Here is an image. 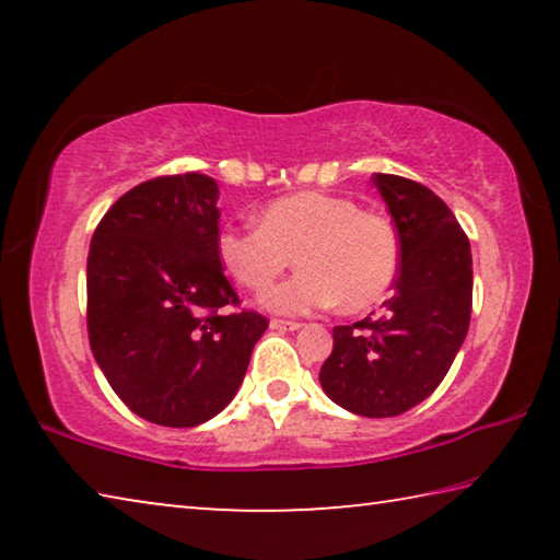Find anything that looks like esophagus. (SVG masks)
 <instances>
[{
	"instance_id": "34e87169",
	"label": "esophagus",
	"mask_w": 560,
	"mask_h": 560,
	"mask_svg": "<svg viewBox=\"0 0 560 560\" xmlns=\"http://www.w3.org/2000/svg\"><path fill=\"white\" fill-rule=\"evenodd\" d=\"M273 330H299L301 324H296V320H281V318H271L269 324Z\"/></svg>"
}]
</instances>
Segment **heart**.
<instances>
[{
  "mask_svg": "<svg viewBox=\"0 0 560 560\" xmlns=\"http://www.w3.org/2000/svg\"><path fill=\"white\" fill-rule=\"evenodd\" d=\"M217 257L249 291H264L296 257L301 271L264 296L277 314L303 316L343 306L358 314L381 303L400 271V240L383 214L340 195L296 192L267 205L259 224H226Z\"/></svg>",
  "mask_w": 560,
  "mask_h": 560,
  "instance_id": "obj_1",
  "label": "heart"
}]
</instances>
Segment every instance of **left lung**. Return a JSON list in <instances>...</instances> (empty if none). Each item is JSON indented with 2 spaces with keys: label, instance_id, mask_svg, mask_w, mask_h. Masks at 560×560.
Listing matches in <instances>:
<instances>
[{
  "label": "left lung",
  "instance_id": "1",
  "mask_svg": "<svg viewBox=\"0 0 560 560\" xmlns=\"http://www.w3.org/2000/svg\"><path fill=\"white\" fill-rule=\"evenodd\" d=\"M373 185L395 222L400 271L381 318L334 328L318 381L348 412L395 417L438 390L467 338L471 249L432 189L383 173L373 175Z\"/></svg>",
  "mask_w": 560,
  "mask_h": 560
}]
</instances>
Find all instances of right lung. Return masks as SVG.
<instances>
[{
	"label": "right lung",
	"instance_id": "right-lung-1",
	"mask_svg": "<svg viewBox=\"0 0 560 560\" xmlns=\"http://www.w3.org/2000/svg\"><path fill=\"white\" fill-rule=\"evenodd\" d=\"M220 187L200 173L132 187L93 232L89 340L113 390L163 428H197L240 390L269 320L242 311L217 257Z\"/></svg>",
	"mask_w": 560,
	"mask_h": 560
}]
</instances>
